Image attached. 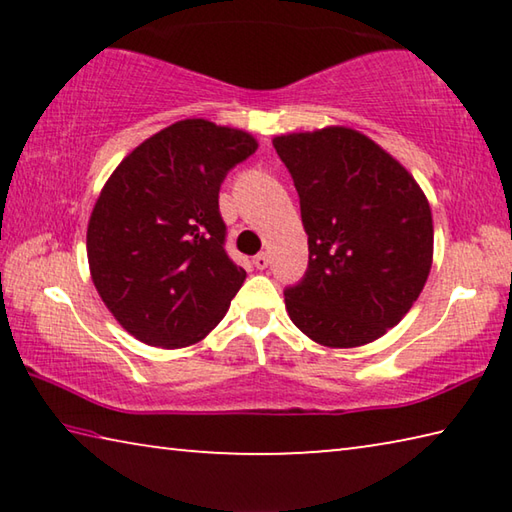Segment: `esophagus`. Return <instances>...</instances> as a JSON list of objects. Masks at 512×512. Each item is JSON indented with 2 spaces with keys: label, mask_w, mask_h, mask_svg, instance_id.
Wrapping results in <instances>:
<instances>
[{
  "label": "esophagus",
  "mask_w": 512,
  "mask_h": 512,
  "mask_svg": "<svg viewBox=\"0 0 512 512\" xmlns=\"http://www.w3.org/2000/svg\"><path fill=\"white\" fill-rule=\"evenodd\" d=\"M268 264H271V257H268L266 253H259L253 257V266L259 268V271H264V268H268Z\"/></svg>",
  "instance_id": "1"
}]
</instances>
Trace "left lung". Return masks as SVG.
Returning <instances> with one entry per match:
<instances>
[{
    "label": "left lung",
    "instance_id": "left-lung-1",
    "mask_svg": "<svg viewBox=\"0 0 512 512\" xmlns=\"http://www.w3.org/2000/svg\"><path fill=\"white\" fill-rule=\"evenodd\" d=\"M300 196L309 266L284 291L300 332L327 348L384 336L424 289L433 259L427 196L370 137L345 126L273 140Z\"/></svg>",
    "mask_w": 512,
    "mask_h": 512
}]
</instances>
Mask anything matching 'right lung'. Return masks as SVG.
Returning a JSON list of instances; mask_svg holds the SVG:
<instances>
[{
  "label": "right lung",
  "mask_w": 512,
  "mask_h": 512,
  "mask_svg": "<svg viewBox=\"0 0 512 512\" xmlns=\"http://www.w3.org/2000/svg\"><path fill=\"white\" fill-rule=\"evenodd\" d=\"M257 151L253 135L176 121L121 160L88 223L92 282L119 325L187 348L221 323L246 271L225 253L219 189Z\"/></svg>",
  "instance_id": "obj_1"
}]
</instances>
